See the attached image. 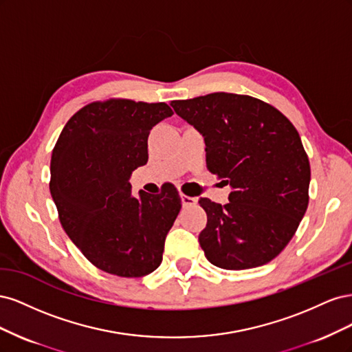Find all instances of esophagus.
I'll return each mask as SVG.
<instances>
[{
    "mask_svg": "<svg viewBox=\"0 0 352 352\" xmlns=\"http://www.w3.org/2000/svg\"><path fill=\"white\" fill-rule=\"evenodd\" d=\"M180 199H182V206L184 207H190V206H195L197 204V198L194 197H189V195H180Z\"/></svg>",
    "mask_w": 352,
    "mask_h": 352,
    "instance_id": "1",
    "label": "esophagus"
}]
</instances>
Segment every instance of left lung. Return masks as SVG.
<instances>
[{"instance_id": "left-lung-1", "label": "left lung", "mask_w": 352, "mask_h": 352, "mask_svg": "<svg viewBox=\"0 0 352 352\" xmlns=\"http://www.w3.org/2000/svg\"><path fill=\"white\" fill-rule=\"evenodd\" d=\"M170 105L204 136L207 168L232 186L225 206L198 201L207 212L198 236L207 260L245 270L278 257L310 199V162L295 126L250 95L214 92Z\"/></svg>"}]
</instances>
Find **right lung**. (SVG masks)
I'll use <instances>...</instances> for the list:
<instances>
[{
	"label": "right lung",
	"instance_id": "obj_1",
	"mask_svg": "<svg viewBox=\"0 0 352 352\" xmlns=\"http://www.w3.org/2000/svg\"><path fill=\"white\" fill-rule=\"evenodd\" d=\"M172 114L166 102L95 101L70 117L52 150L50 192L61 226L105 273L141 278L162 264L182 201L173 185L135 198L129 177L148 162L153 126Z\"/></svg>",
	"mask_w": 352,
	"mask_h": 352
}]
</instances>
